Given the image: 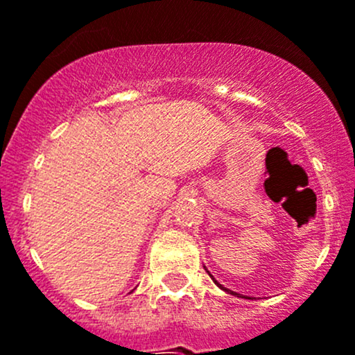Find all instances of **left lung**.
Segmentation results:
<instances>
[{
  "label": "left lung",
  "mask_w": 355,
  "mask_h": 355,
  "mask_svg": "<svg viewBox=\"0 0 355 355\" xmlns=\"http://www.w3.org/2000/svg\"><path fill=\"white\" fill-rule=\"evenodd\" d=\"M209 275H211V273H209ZM211 279H212V281H214V284H216V286H218V288H219V289H223V291H225V293H228V295H235V296H237V293H234V291H230V289H226V288H223V286H221V284H219V282H218V281H216V279H214V277H212V275H211ZM241 298H248V296H241ZM248 300H251V298H248Z\"/></svg>",
  "instance_id": "1"
}]
</instances>
